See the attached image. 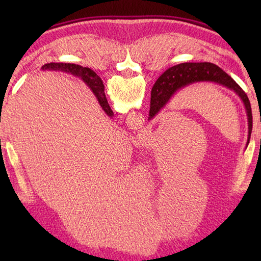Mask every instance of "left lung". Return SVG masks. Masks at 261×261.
Listing matches in <instances>:
<instances>
[{
  "mask_svg": "<svg viewBox=\"0 0 261 261\" xmlns=\"http://www.w3.org/2000/svg\"><path fill=\"white\" fill-rule=\"evenodd\" d=\"M199 82H213L221 85L227 86L230 90L235 91L241 96L245 105L247 120H249V137L252 132V110L249 98L241 86L223 71L216 64L210 62H201V63H182L168 69L163 72L154 84L151 92V106H149V117L155 116L162 107L169 101L176 91L179 88ZM250 139V138H249Z\"/></svg>",
  "mask_w": 261,
  "mask_h": 261,
  "instance_id": "left-lung-1",
  "label": "left lung"
}]
</instances>
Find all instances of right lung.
I'll return each mask as SVG.
<instances>
[{
  "label": "right lung",
  "instance_id": "obj_1",
  "mask_svg": "<svg viewBox=\"0 0 261 261\" xmlns=\"http://www.w3.org/2000/svg\"><path fill=\"white\" fill-rule=\"evenodd\" d=\"M42 69L63 70V71L72 73L74 76L82 77L83 81L90 86V88H92V91H93V93L96 95V98H98L101 107L103 108L105 112L107 113V115H109V116H113V110L110 109L103 92L105 91L103 83L93 70H91L90 68H83L82 65L72 64V63H48L43 65Z\"/></svg>",
  "mask_w": 261,
  "mask_h": 261
}]
</instances>
